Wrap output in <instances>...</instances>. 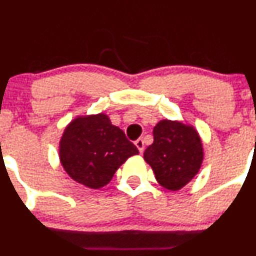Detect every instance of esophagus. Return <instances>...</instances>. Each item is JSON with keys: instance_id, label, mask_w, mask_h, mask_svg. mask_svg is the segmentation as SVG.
I'll list each match as a JSON object with an SVG mask.
<instances>
[{"instance_id": "34e87169", "label": "esophagus", "mask_w": 256, "mask_h": 256, "mask_svg": "<svg viewBox=\"0 0 256 256\" xmlns=\"http://www.w3.org/2000/svg\"><path fill=\"white\" fill-rule=\"evenodd\" d=\"M135 144H136V147H138V151H140L141 154H142L144 150V144L142 138H138V140H136L135 141Z\"/></svg>"}]
</instances>
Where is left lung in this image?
I'll use <instances>...</instances> for the list:
<instances>
[{
	"mask_svg": "<svg viewBox=\"0 0 256 256\" xmlns=\"http://www.w3.org/2000/svg\"><path fill=\"white\" fill-rule=\"evenodd\" d=\"M144 158L162 187L178 190L200 171L202 141L192 126L161 120L154 128V144L144 150Z\"/></svg>",
	"mask_w": 256,
	"mask_h": 256,
	"instance_id": "left-lung-1",
	"label": "left lung"
}]
</instances>
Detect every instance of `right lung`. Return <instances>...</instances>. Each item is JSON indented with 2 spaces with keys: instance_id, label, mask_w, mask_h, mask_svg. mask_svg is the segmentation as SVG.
Segmentation results:
<instances>
[{
  "instance_id": "add662e5",
  "label": "right lung",
  "mask_w": 256,
  "mask_h": 256,
  "mask_svg": "<svg viewBox=\"0 0 256 256\" xmlns=\"http://www.w3.org/2000/svg\"><path fill=\"white\" fill-rule=\"evenodd\" d=\"M138 150L105 114L76 118L66 126L59 157L66 174L89 188L104 187Z\"/></svg>"
}]
</instances>
